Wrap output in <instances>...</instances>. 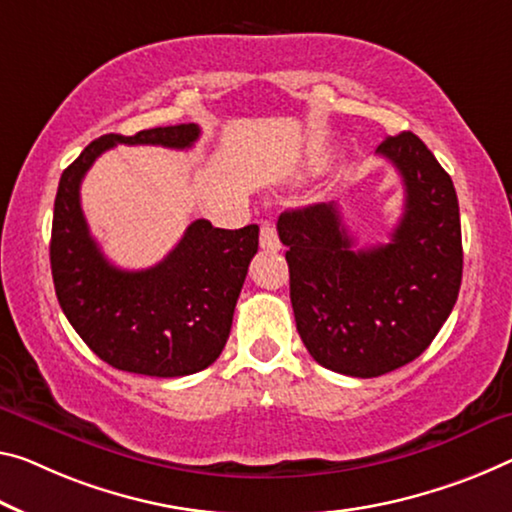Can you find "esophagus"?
<instances>
[{
	"mask_svg": "<svg viewBox=\"0 0 512 512\" xmlns=\"http://www.w3.org/2000/svg\"><path fill=\"white\" fill-rule=\"evenodd\" d=\"M281 242H279V235H277V226L274 222H263L261 226V249L265 251H279Z\"/></svg>",
	"mask_w": 512,
	"mask_h": 512,
	"instance_id": "1",
	"label": "esophagus"
}]
</instances>
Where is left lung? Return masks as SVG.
<instances>
[{"mask_svg":"<svg viewBox=\"0 0 512 512\" xmlns=\"http://www.w3.org/2000/svg\"><path fill=\"white\" fill-rule=\"evenodd\" d=\"M398 169L405 210L387 245L359 249L336 203L281 212L290 302L320 366L377 377L410 364L451 316L462 281L460 208L451 176L414 132L377 146Z\"/></svg>","mask_w":512,"mask_h":512,"instance_id":"1","label":"left lung"}]
</instances>
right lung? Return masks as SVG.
<instances>
[{
    "label": "right lung",
    "instance_id": "right-lung-1",
    "mask_svg": "<svg viewBox=\"0 0 512 512\" xmlns=\"http://www.w3.org/2000/svg\"><path fill=\"white\" fill-rule=\"evenodd\" d=\"M196 123L102 135L61 174L54 199L50 263L57 300L82 341L119 371L180 377L222 355L235 302L258 251V226L226 231L196 219L183 240L148 270H121L102 254L86 224L80 185L100 153L116 144L190 148Z\"/></svg>",
    "mask_w": 512,
    "mask_h": 512
}]
</instances>
